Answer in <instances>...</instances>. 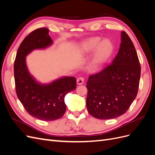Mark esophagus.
Returning <instances> with one entry per match:
<instances>
[{"instance_id": "esophagus-1", "label": "esophagus", "mask_w": 155, "mask_h": 155, "mask_svg": "<svg viewBox=\"0 0 155 155\" xmlns=\"http://www.w3.org/2000/svg\"><path fill=\"white\" fill-rule=\"evenodd\" d=\"M84 80H85V79H84V78H83V77L78 78L77 79L78 85H82V84H83V83H84Z\"/></svg>"}]
</instances>
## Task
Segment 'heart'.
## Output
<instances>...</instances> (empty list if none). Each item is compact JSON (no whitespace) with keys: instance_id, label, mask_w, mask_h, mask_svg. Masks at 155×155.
Masks as SVG:
<instances>
[{"instance_id":"heart-1","label":"heart","mask_w":155,"mask_h":155,"mask_svg":"<svg viewBox=\"0 0 155 155\" xmlns=\"http://www.w3.org/2000/svg\"><path fill=\"white\" fill-rule=\"evenodd\" d=\"M99 44L100 39L98 38L89 39L86 42L85 45V50L90 51L95 49ZM113 45L110 41H103L97 48L94 58V63L99 64L105 61L110 57L112 51H113Z\"/></svg>"}]
</instances>
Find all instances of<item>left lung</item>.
I'll use <instances>...</instances> for the list:
<instances>
[{"instance_id": "1", "label": "left lung", "mask_w": 155, "mask_h": 155, "mask_svg": "<svg viewBox=\"0 0 155 155\" xmlns=\"http://www.w3.org/2000/svg\"><path fill=\"white\" fill-rule=\"evenodd\" d=\"M118 54L111 64L89 76L86 100L89 114L100 120L124 114L137 96L141 67L137 51L126 32L121 31Z\"/></svg>"}]
</instances>
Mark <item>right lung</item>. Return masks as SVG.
I'll return each instance as SVG.
<instances>
[{
    "mask_svg": "<svg viewBox=\"0 0 155 155\" xmlns=\"http://www.w3.org/2000/svg\"><path fill=\"white\" fill-rule=\"evenodd\" d=\"M49 30L41 28L28 35L18 48L14 62V78L18 100L30 115L43 121L61 118L66 111L64 97L76 89L74 77H63L51 83L41 85L27 69L26 56L35 49L45 48L52 43Z\"/></svg>",
    "mask_w": 155,
    "mask_h": 155,
    "instance_id": "add662e5",
    "label": "right lung"
}]
</instances>
